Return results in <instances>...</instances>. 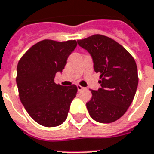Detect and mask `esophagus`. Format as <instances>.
<instances>
[{"mask_svg": "<svg viewBox=\"0 0 154 154\" xmlns=\"http://www.w3.org/2000/svg\"><path fill=\"white\" fill-rule=\"evenodd\" d=\"M77 91H83V90L85 89V88H84L83 86L79 85H77Z\"/></svg>", "mask_w": 154, "mask_h": 154, "instance_id": "34e87169", "label": "esophagus"}]
</instances>
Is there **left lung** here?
Wrapping results in <instances>:
<instances>
[{
	"mask_svg": "<svg viewBox=\"0 0 154 154\" xmlns=\"http://www.w3.org/2000/svg\"><path fill=\"white\" fill-rule=\"evenodd\" d=\"M93 60V67L100 73L101 88L91 91L86 104L90 116L99 123L118 120L127 111L137 91L139 77L135 60L122 45L102 35L78 40Z\"/></svg>",
	"mask_w": 154,
	"mask_h": 154,
	"instance_id": "8db88e82",
	"label": "left lung"
}]
</instances>
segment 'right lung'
I'll return each instance as SVG.
<instances>
[{
    "label": "right lung",
    "instance_id": "add662e5",
    "mask_svg": "<svg viewBox=\"0 0 154 154\" xmlns=\"http://www.w3.org/2000/svg\"><path fill=\"white\" fill-rule=\"evenodd\" d=\"M76 40H42L33 45L17 65L16 84L24 108L32 119L46 127L60 125L67 119L77 86H62L54 81L77 47Z\"/></svg>",
    "mask_w": 154,
    "mask_h": 154
}]
</instances>
